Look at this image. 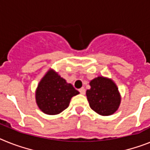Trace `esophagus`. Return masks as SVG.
Returning a JSON list of instances; mask_svg holds the SVG:
<instances>
[{"label": "esophagus", "instance_id": "1", "mask_svg": "<svg viewBox=\"0 0 150 150\" xmlns=\"http://www.w3.org/2000/svg\"><path fill=\"white\" fill-rule=\"evenodd\" d=\"M79 92H80L81 94H85V89H84V88H81L79 89Z\"/></svg>", "mask_w": 150, "mask_h": 150}]
</instances>
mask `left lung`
I'll return each mask as SVG.
<instances>
[{"instance_id":"8db88e82","label":"left lung","mask_w":150,"mask_h":150,"mask_svg":"<svg viewBox=\"0 0 150 150\" xmlns=\"http://www.w3.org/2000/svg\"><path fill=\"white\" fill-rule=\"evenodd\" d=\"M86 92L90 107L101 115H110L118 109L121 97L117 86L111 79L97 77L90 82Z\"/></svg>"}]
</instances>
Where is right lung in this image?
<instances>
[{
	"label": "right lung",
	"mask_w": 150,
	"mask_h": 150,
	"mask_svg": "<svg viewBox=\"0 0 150 150\" xmlns=\"http://www.w3.org/2000/svg\"><path fill=\"white\" fill-rule=\"evenodd\" d=\"M79 92L66 83L53 70L47 72L36 91V102L43 112L47 115L60 113L69 106L71 98Z\"/></svg>",
	"instance_id": "add662e5"
}]
</instances>
